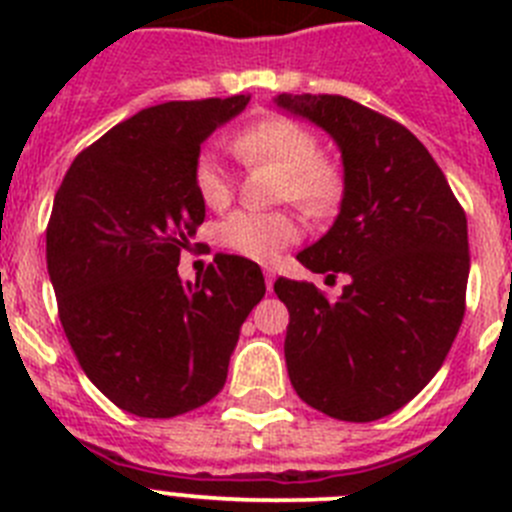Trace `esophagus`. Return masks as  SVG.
<instances>
[{
    "label": "esophagus",
    "instance_id": "1",
    "mask_svg": "<svg viewBox=\"0 0 512 512\" xmlns=\"http://www.w3.org/2000/svg\"><path fill=\"white\" fill-rule=\"evenodd\" d=\"M264 279H266V289H274V282H277V269L274 266H264Z\"/></svg>",
    "mask_w": 512,
    "mask_h": 512
}]
</instances>
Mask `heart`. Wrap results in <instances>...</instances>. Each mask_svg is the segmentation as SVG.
<instances>
[{
  "label": "heart",
  "mask_w": 512,
  "mask_h": 512,
  "mask_svg": "<svg viewBox=\"0 0 512 512\" xmlns=\"http://www.w3.org/2000/svg\"><path fill=\"white\" fill-rule=\"evenodd\" d=\"M230 148L246 164H271L282 169V200H292L307 212L330 210L341 197V176L320 156V140L310 128L282 115L251 122L230 138ZM194 192L207 207L228 205L233 184L220 158L202 151L194 158ZM228 251L253 261L277 259L282 248L300 238V223L292 212L238 210L217 228Z\"/></svg>",
  "instance_id": "obj_1"
}]
</instances>
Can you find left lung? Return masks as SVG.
Instances as JSON below:
<instances>
[{
    "instance_id": "1",
    "label": "left lung",
    "mask_w": 512,
    "mask_h": 512,
    "mask_svg": "<svg viewBox=\"0 0 512 512\" xmlns=\"http://www.w3.org/2000/svg\"><path fill=\"white\" fill-rule=\"evenodd\" d=\"M274 104L323 128L343 158L341 212L297 261L351 277L336 302L310 282H274L289 310V379L330 418L379 420L436 377L459 333L467 215L400 122L338 94H279Z\"/></svg>"
}]
</instances>
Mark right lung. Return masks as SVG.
<instances>
[{"mask_svg":"<svg viewBox=\"0 0 512 512\" xmlns=\"http://www.w3.org/2000/svg\"><path fill=\"white\" fill-rule=\"evenodd\" d=\"M248 99L140 110L74 158L53 200L45 259L63 333L94 387L140 418L189 413L223 390L266 292L243 256L217 253L194 284L176 271L205 220L194 158Z\"/></svg>","mask_w":512,"mask_h":512,"instance_id":"obj_1","label":"right lung"}]
</instances>
